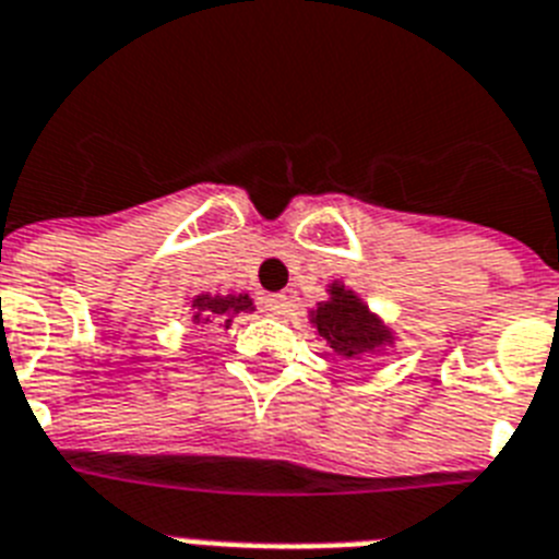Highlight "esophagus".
I'll return each instance as SVG.
<instances>
[{
    "label": "esophagus",
    "instance_id": "34e87169",
    "mask_svg": "<svg viewBox=\"0 0 559 559\" xmlns=\"http://www.w3.org/2000/svg\"><path fill=\"white\" fill-rule=\"evenodd\" d=\"M264 309L272 312V316H284L289 309V298L284 293H275V295H264Z\"/></svg>",
    "mask_w": 559,
    "mask_h": 559
}]
</instances>
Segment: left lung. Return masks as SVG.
<instances>
[{"instance_id":"left-lung-1","label":"left lung","mask_w":559,"mask_h":559,"mask_svg":"<svg viewBox=\"0 0 559 559\" xmlns=\"http://www.w3.org/2000/svg\"><path fill=\"white\" fill-rule=\"evenodd\" d=\"M309 321L318 335L344 358L372 355L381 346L392 344V330L383 326L381 318L372 316L367 304L352 289H346L341 281L330 287V298L309 312Z\"/></svg>"}]
</instances>
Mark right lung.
<instances>
[{
  "mask_svg": "<svg viewBox=\"0 0 559 559\" xmlns=\"http://www.w3.org/2000/svg\"><path fill=\"white\" fill-rule=\"evenodd\" d=\"M252 298L247 293L236 295H195L192 298V321L195 323H218L229 330V323L238 312H252Z\"/></svg>",
  "mask_w": 559,
  "mask_h": 559,
  "instance_id": "add662e5",
  "label": "right lung"
}]
</instances>
